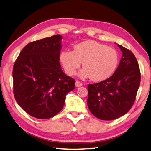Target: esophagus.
Segmentation results:
<instances>
[{"label":"esophagus","mask_w":151,"mask_h":151,"mask_svg":"<svg viewBox=\"0 0 151 151\" xmlns=\"http://www.w3.org/2000/svg\"><path fill=\"white\" fill-rule=\"evenodd\" d=\"M76 87H77V88H79V87H81V86H82L83 84H82V83L81 82H79V81H76Z\"/></svg>","instance_id":"34e87169"}]
</instances>
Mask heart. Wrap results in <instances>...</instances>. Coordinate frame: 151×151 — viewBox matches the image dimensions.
I'll return each mask as SVG.
<instances>
[{
  "label": "heart",
  "mask_w": 151,
  "mask_h": 151,
  "mask_svg": "<svg viewBox=\"0 0 151 151\" xmlns=\"http://www.w3.org/2000/svg\"><path fill=\"white\" fill-rule=\"evenodd\" d=\"M73 49L63 50L60 54V62L67 75H75L82 62L84 69L80 72V76L101 82L110 78L117 69L119 56L113 48L88 40L75 45Z\"/></svg>",
  "instance_id": "obj_1"
}]
</instances>
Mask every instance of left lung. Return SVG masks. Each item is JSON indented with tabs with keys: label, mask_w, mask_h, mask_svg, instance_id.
Masks as SVG:
<instances>
[{
	"label": "left lung",
	"mask_w": 151,
	"mask_h": 151,
	"mask_svg": "<svg viewBox=\"0 0 151 151\" xmlns=\"http://www.w3.org/2000/svg\"><path fill=\"white\" fill-rule=\"evenodd\" d=\"M122 57L110 78L88 86V106L99 119L114 120L126 114L135 101L141 74L137 61L129 49L117 44Z\"/></svg>",
	"instance_id": "8db88e82"
}]
</instances>
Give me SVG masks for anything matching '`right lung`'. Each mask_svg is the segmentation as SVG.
Here are the masks:
<instances>
[{
  "label": "right lung",
  "instance_id": "1",
  "mask_svg": "<svg viewBox=\"0 0 151 151\" xmlns=\"http://www.w3.org/2000/svg\"><path fill=\"white\" fill-rule=\"evenodd\" d=\"M60 34L28 43L13 69L14 97L31 116L41 119L62 110L65 96L75 88V79L63 72L60 63Z\"/></svg>",
  "mask_w": 151,
  "mask_h": 151
}]
</instances>
